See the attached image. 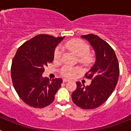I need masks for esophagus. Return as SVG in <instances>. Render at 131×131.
<instances>
[{
  "label": "esophagus",
  "mask_w": 131,
  "mask_h": 131,
  "mask_svg": "<svg viewBox=\"0 0 131 131\" xmlns=\"http://www.w3.org/2000/svg\"><path fill=\"white\" fill-rule=\"evenodd\" d=\"M68 81H69V79H63V83H66V82H68Z\"/></svg>",
  "instance_id": "34e87169"
}]
</instances>
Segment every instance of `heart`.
<instances>
[{"label": "heart", "instance_id": "heart-1", "mask_svg": "<svg viewBox=\"0 0 131 131\" xmlns=\"http://www.w3.org/2000/svg\"><path fill=\"white\" fill-rule=\"evenodd\" d=\"M63 47L73 53L77 57L81 58L80 60L83 63H88L90 61V56H89L90 48L89 46L84 42L83 40L80 39H74L69 40L66 43H65ZM63 50L62 47H58L56 48L54 51V57L55 60H60L62 57ZM79 71V69L77 68L66 66L62 68L60 73L62 75L68 78H72L74 77Z\"/></svg>", "mask_w": 131, "mask_h": 131}]
</instances>
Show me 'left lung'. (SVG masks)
<instances>
[{
  "mask_svg": "<svg viewBox=\"0 0 131 131\" xmlns=\"http://www.w3.org/2000/svg\"><path fill=\"white\" fill-rule=\"evenodd\" d=\"M90 43L95 52L96 60L86 77L92 79L86 86L77 82V89L73 92L75 104L84 110L94 109L101 106L110 96L117 83L119 68L113 48L96 35L81 36Z\"/></svg>",
  "mask_w": 131,
  "mask_h": 131,
  "instance_id": "8db88e82",
  "label": "left lung"
}]
</instances>
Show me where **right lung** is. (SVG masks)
<instances>
[{"mask_svg": "<svg viewBox=\"0 0 131 131\" xmlns=\"http://www.w3.org/2000/svg\"><path fill=\"white\" fill-rule=\"evenodd\" d=\"M65 37L38 35L23 44L12 60L11 75L14 87L20 98L34 107L50 105L61 86L62 79L42 77L44 67L54 60V50Z\"/></svg>", "mask_w": 131, "mask_h": 131, "instance_id": "1", "label": "right lung"}]
</instances>
